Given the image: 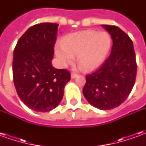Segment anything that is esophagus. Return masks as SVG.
Masks as SVG:
<instances>
[{
  "mask_svg": "<svg viewBox=\"0 0 146 146\" xmlns=\"http://www.w3.org/2000/svg\"><path fill=\"white\" fill-rule=\"evenodd\" d=\"M77 76H78V74H76V73H71V78H72V79H74V78H76Z\"/></svg>",
  "mask_w": 146,
  "mask_h": 146,
  "instance_id": "obj_1",
  "label": "esophagus"
}]
</instances>
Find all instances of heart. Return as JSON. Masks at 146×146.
Wrapping results in <instances>:
<instances>
[{"mask_svg":"<svg viewBox=\"0 0 146 146\" xmlns=\"http://www.w3.org/2000/svg\"><path fill=\"white\" fill-rule=\"evenodd\" d=\"M56 48L55 54L63 66L72 63L77 56V63L83 70L90 71L98 67L107 56L112 39L106 32L82 31L70 34Z\"/></svg>","mask_w":146,"mask_h":146,"instance_id":"b5f03b06","label":"heart"}]
</instances>
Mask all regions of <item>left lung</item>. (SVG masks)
<instances>
[{"label":"left lung","instance_id":"obj_1","mask_svg":"<svg viewBox=\"0 0 146 146\" xmlns=\"http://www.w3.org/2000/svg\"><path fill=\"white\" fill-rule=\"evenodd\" d=\"M111 35L113 46L105 62L86 76L83 94L89 103L102 110L119 106L134 87L137 64L133 42L119 27L102 25Z\"/></svg>","mask_w":146,"mask_h":146}]
</instances>
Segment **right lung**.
<instances>
[{
  "instance_id": "obj_1",
  "label": "right lung",
  "mask_w": 146,
  "mask_h": 146,
  "mask_svg": "<svg viewBox=\"0 0 146 146\" xmlns=\"http://www.w3.org/2000/svg\"><path fill=\"white\" fill-rule=\"evenodd\" d=\"M58 24L43 23L29 28L21 36L13 53V80L19 97L36 112H49L62 99L70 81L66 69L52 66Z\"/></svg>"
}]
</instances>
